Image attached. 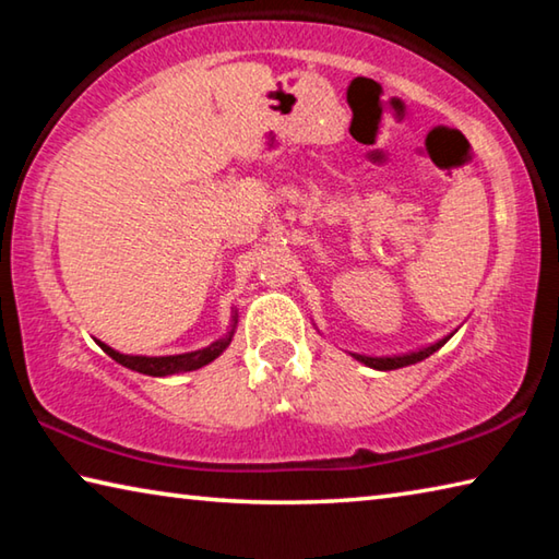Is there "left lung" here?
<instances>
[{"label":"left lung","mask_w":559,"mask_h":559,"mask_svg":"<svg viewBox=\"0 0 559 559\" xmlns=\"http://www.w3.org/2000/svg\"><path fill=\"white\" fill-rule=\"evenodd\" d=\"M419 355H421V353H419Z\"/></svg>","instance_id":"8db88e82"}]
</instances>
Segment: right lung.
I'll use <instances>...</instances> for the list:
<instances>
[{
	"label": "right lung",
	"instance_id": "obj_1",
	"mask_svg": "<svg viewBox=\"0 0 559 559\" xmlns=\"http://www.w3.org/2000/svg\"><path fill=\"white\" fill-rule=\"evenodd\" d=\"M189 361V357L187 359H182V362H175V359H173V362H169V359L167 357H163V359H150V374H173V372H177V370H182V367H185V370H187V367H194L192 362H190L189 366H185L183 362Z\"/></svg>",
	"mask_w": 559,
	"mask_h": 559
}]
</instances>
